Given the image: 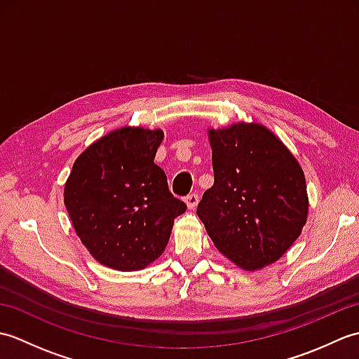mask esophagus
I'll use <instances>...</instances> for the list:
<instances>
[{"label": "esophagus", "instance_id": "34e87169", "mask_svg": "<svg viewBox=\"0 0 359 359\" xmlns=\"http://www.w3.org/2000/svg\"><path fill=\"white\" fill-rule=\"evenodd\" d=\"M185 203H187L188 210H194V208L197 207V203H199V196H197L196 193L188 194V196L185 197Z\"/></svg>", "mask_w": 359, "mask_h": 359}]
</instances>
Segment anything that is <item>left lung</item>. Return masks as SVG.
Masks as SVG:
<instances>
[{"label":"left lung","instance_id":"8db88e82","mask_svg":"<svg viewBox=\"0 0 359 359\" xmlns=\"http://www.w3.org/2000/svg\"><path fill=\"white\" fill-rule=\"evenodd\" d=\"M215 185L197 216L215 247L247 271L287 253L309 216L306 175L279 137L259 123L208 128Z\"/></svg>","mask_w":359,"mask_h":359}]
</instances>
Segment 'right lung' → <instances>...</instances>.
I'll use <instances>...</instances> for the list:
<instances>
[{
    "instance_id": "1",
    "label": "right lung",
    "mask_w": 359,
    "mask_h": 359,
    "mask_svg": "<svg viewBox=\"0 0 359 359\" xmlns=\"http://www.w3.org/2000/svg\"><path fill=\"white\" fill-rule=\"evenodd\" d=\"M162 140V129H114L81 152L65 184L75 233L112 270L147 269L165 251L174 219L187 211L154 163Z\"/></svg>"
}]
</instances>
